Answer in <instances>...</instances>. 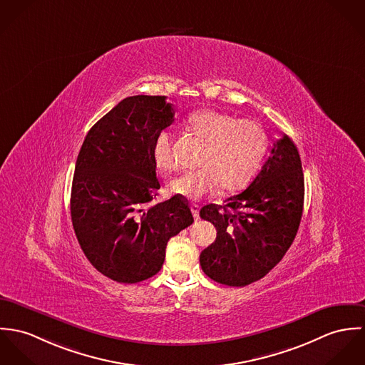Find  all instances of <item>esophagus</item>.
<instances>
[{
	"label": "esophagus",
	"instance_id": "esophagus-1",
	"mask_svg": "<svg viewBox=\"0 0 365 365\" xmlns=\"http://www.w3.org/2000/svg\"><path fill=\"white\" fill-rule=\"evenodd\" d=\"M190 208H192V212H193L195 218H196V220H199V211H200V207H199L197 204H192V205H190Z\"/></svg>",
	"mask_w": 365,
	"mask_h": 365
}]
</instances>
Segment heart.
I'll return each mask as SVG.
<instances>
[{"mask_svg": "<svg viewBox=\"0 0 365 365\" xmlns=\"http://www.w3.org/2000/svg\"><path fill=\"white\" fill-rule=\"evenodd\" d=\"M186 127L204 143L200 169L183 172L168 183L169 193L197 200L220 185L225 192L245 187L255 176L266 153V133L250 119H235L215 110L192 113ZM153 157L160 169L173 166L172 135L160 131L153 143Z\"/></svg>", "mask_w": 365, "mask_h": 365, "instance_id": "obj_1", "label": "heart"}]
</instances>
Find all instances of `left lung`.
<instances>
[{
	"instance_id": "8db88e82",
	"label": "left lung",
	"mask_w": 365,
	"mask_h": 365,
	"mask_svg": "<svg viewBox=\"0 0 365 365\" xmlns=\"http://www.w3.org/2000/svg\"><path fill=\"white\" fill-rule=\"evenodd\" d=\"M304 173L299 153L283 134L246 190L207 204L200 217L217 238L200 253L202 272L214 282L245 287L264 277L294 241L304 208Z\"/></svg>"
}]
</instances>
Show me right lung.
<instances>
[{
  "label": "right lung",
  "instance_id": "1",
  "mask_svg": "<svg viewBox=\"0 0 365 365\" xmlns=\"http://www.w3.org/2000/svg\"><path fill=\"white\" fill-rule=\"evenodd\" d=\"M173 116L166 96H128L82 143L71 187L73 227L91 264L118 283L155 276L168 241L195 221L182 196L148 207L161 187L153 143Z\"/></svg>",
  "mask_w": 365,
  "mask_h": 365
}]
</instances>
